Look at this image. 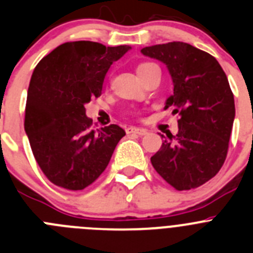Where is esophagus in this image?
<instances>
[{
	"mask_svg": "<svg viewBox=\"0 0 253 253\" xmlns=\"http://www.w3.org/2000/svg\"><path fill=\"white\" fill-rule=\"evenodd\" d=\"M126 134H138V135H146L148 131L147 129H143V128H137V126H129V128L125 129Z\"/></svg>",
	"mask_w": 253,
	"mask_h": 253,
	"instance_id": "34e87169",
	"label": "esophagus"
}]
</instances>
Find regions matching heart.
Here are the masks:
<instances>
[{
	"label": "heart",
	"instance_id": "1",
	"mask_svg": "<svg viewBox=\"0 0 253 253\" xmlns=\"http://www.w3.org/2000/svg\"><path fill=\"white\" fill-rule=\"evenodd\" d=\"M152 63H142V64H139V66H138V68H137V72L138 71H142L143 68H146V67H148V66H151Z\"/></svg>",
	"mask_w": 253,
	"mask_h": 253
}]
</instances>
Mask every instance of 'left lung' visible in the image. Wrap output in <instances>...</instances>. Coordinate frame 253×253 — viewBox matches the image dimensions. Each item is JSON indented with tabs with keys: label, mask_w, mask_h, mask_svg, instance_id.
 Instances as JSON below:
<instances>
[{
	"label": "left lung",
	"mask_w": 253,
	"mask_h": 253,
	"mask_svg": "<svg viewBox=\"0 0 253 253\" xmlns=\"http://www.w3.org/2000/svg\"><path fill=\"white\" fill-rule=\"evenodd\" d=\"M142 54L162 62L173 82L165 109L178 114V131L167 134L152 156L154 169L176 190L202 186L222 169L234 115V97L218 60L187 43L158 44ZM163 137V135H162Z\"/></svg>",
	"instance_id": "left-lung-1"
}]
</instances>
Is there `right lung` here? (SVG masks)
<instances>
[{
    "label": "right lung",
    "instance_id": "add662e5",
    "mask_svg": "<svg viewBox=\"0 0 253 253\" xmlns=\"http://www.w3.org/2000/svg\"><path fill=\"white\" fill-rule=\"evenodd\" d=\"M131 46L71 42L40 60L31 76L25 131L38 165L50 182L84 190L107 167L125 135L119 125L90 130L84 105L101 95L107 71Z\"/></svg>",
    "mask_w": 253,
    "mask_h": 253
}]
</instances>
